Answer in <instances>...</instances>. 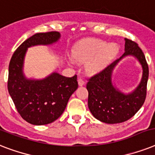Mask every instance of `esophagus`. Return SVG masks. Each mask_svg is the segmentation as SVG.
Returning a JSON list of instances; mask_svg holds the SVG:
<instances>
[{
  "label": "esophagus",
  "mask_w": 155,
  "mask_h": 155,
  "mask_svg": "<svg viewBox=\"0 0 155 155\" xmlns=\"http://www.w3.org/2000/svg\"><path fill=\"white\" fill-rule=\"evenodd\" d=\"M78 83H79V85H80V86H83V85H84L85 81L83 80V79L80 78V79L78 80Z\"/></svg>",
  "instance_id": "obj_1"
}]
</instances>
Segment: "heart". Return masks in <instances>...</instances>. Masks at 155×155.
I'll return each instance as SVG.
<instances>
[{
    "label": "heart",
    "mask_w": 155,
    "mask_h": 155,
    "mask_svg": "<svg viewBox=\"0 0 155 155\" xmlns=\"http://www.w3.org/2000/svg\"><path fill=\"white\" fill-rule=\"evenodd\" d=\"M117 52L118 48L116 45H108L104 41L90 39L83 42L75 50L74 57L82 63L91 60L87 64V69L92 72H97L114 58Z\"/></svg>",
    "instance_id": "b5f03b06"
}]
</instances>
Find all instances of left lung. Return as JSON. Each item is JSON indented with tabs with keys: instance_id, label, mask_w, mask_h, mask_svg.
<instances>
[{
	"instance_id": "left-lung-1",
	"label": "left lung",
	"mask_w": 155,
	"mask_h": 155,
	"mask_svg": "<svg viewBox=\"0 0 155 155\" xmlns=\"http://www.w3.org/2000/svg\"><path fill=\"white\" fill-rule=\"evenodd\" d=\"M125 53L113 63L88 79L87 104L94 117L107 124H117L129 120L139 110L147 97L149 68L137 43L125 38ZM126 55L136 57L143 67V78L137 88L130 94H124L112 85L111 74L119 61Z\"/></svg>"
}]
</instances>
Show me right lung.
<instances>
[{
    "label": "right lung",
    "mask_w": 155,
    "mask_h": 155,
    "mask_svg": "<svg viewBox=\"0 0 155 155\" xmlns=\"http://www.w3.org/2000/svg\"><path fill=\"white\" fill-rule=\"evenodd\" d=\"M57 31L35 34L18 47L8 66V90L21 117L32 125H47L57 120L77 89V75L66 77L54 72L41 80H27L22 71L28 47L57 42Z\"/></svg>",
    "instance_id": "right-lung-1"
}]
</instances>
